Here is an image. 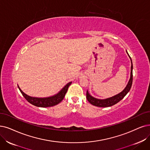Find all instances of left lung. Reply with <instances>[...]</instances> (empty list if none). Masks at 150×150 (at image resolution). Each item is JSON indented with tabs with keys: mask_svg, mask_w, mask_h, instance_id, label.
<instances>
[{
	"mask_svg": "<svg viewBox=\"0 0 150 150\" xmlns=\"http://www.w3.org/2000/svg\"><path fill=\"white\" fill-rule=\"evenodd\" d=\"M127 54H128V53H127ZM129 57L131 59V58L130 56H129ZM131 64H132V65H131L130 78L129 79V81L127 83L126 87L124 88V90L122 92H121L120 93H119L115 96H114V97H112L105 99V100H100V99L95 98L92 97V96L88 93V91H87L86 97H87L88 101H89V103H91L92 105L98 106V107H109V106H111L112 105H115V104L117 103L119 101H120L129 92V91L130 90V88L132 87V84L133 65H132V59H131Z\"/></svg>",
	"mask_w": 150,
	"mask_h": 150,
	"instance_id": "obj_1",
	"label": "left lung"
}]
</instances>
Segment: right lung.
I'll use <instances>...</instances> for the list:
<instances>
[{
	"label": "right lung",
	"instance_id": "add662e5",
	"mask_svg": "<svg viewBox=\"0 0 150 150\" xmlns=\"http://www.w3.org/2000/svg\"><path fill=\"white\" fill-rule=\"evenodd\" d=\"M71 83L72 82H70L68 83H67V86H65L63 88L62 91L57 95L53 96V97H48V98H35V97H29V96L27 95L26 94L24 93L19 87L18 88L20 89L21 93L23 95V97L25 98V99L28 101L29 103L35 106L45 108V107H50V106H55L58 104L59 103H60L64 98L65 94L67 92L68 87L71 84Z\"/></svg>",
	"mask_w": 150,
	"mask_h": 150
}]
</instances>
